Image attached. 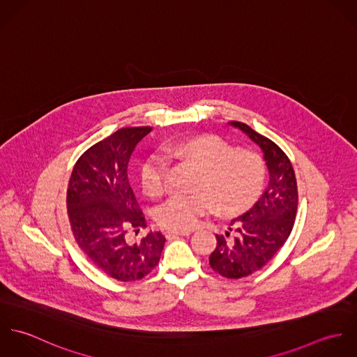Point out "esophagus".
Returning a JSON list of instances; mask_svg holds the SVG:
<instances>
[{
    "instance_id": "esophagus-1",
    "label": "esophagus",
    "mask_w": 357,
    "mask_h": 357,
    "mask_svg": "<svg viewBox=\"0 0 357 357\" xmlns=\"http://www.w3.org/2000/svg\"><path fill=\"white\" fill-rule=\"evenodd\" d=\"M192 231L191 229H183V231H167L165 235L167 239H176L178 236H187L190 235Z\"/></svg>"
}]
</instances>
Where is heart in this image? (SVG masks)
<instances>
[{
  "mask_svg": "<svg viewBox=\"0 0 357 357\" xmlns=\"http://www.w3.org/2000/svg\"><path fill=\"white\" fill-rule=\"evenodd\" d=\"M165 156L151 155L142 166L144 191L158 197L166 188L169 162L176 159L199 170L195 191L199 194L173 195L159 204L153 218L162 228L190 229L214 207L220 214H234L252 204L264 181V162L258 153L235 150L225 140L199 135L167 144Z\"/></svg>",
  "mask_w": 357,
  "mask_h": 357,
  "instance_id": "1",
  "label": "heart"
}]
</instances>
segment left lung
<instances>
[{"label": "left lung", "mask_w": 357, "mask_h": 357, "mask_svg": "<svg viewBox=\"0 0 357 357\" xmlns=\"http://www.w3.org/2000/svg\"><path fill=\"white\" fill-rule=\"evenodd\" d=\"M261 149L269 183L246 213L232 218L224 235H215L217 246L208 257L213 271L228 279L249 276L261 269L284 245L294 225L298 191L294 169L287 155L250 126L232 121Z\"/></svg>", "instance_id": "1"}]
</instances>
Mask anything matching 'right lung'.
<instances>
[{"label":"right lung","instance_id":"right-lung-1","mask_svg":"<svg viewBox=\"0 0 357 357\" xmlns=\"http://www.w3.org/2000/svg\"><path fill=\"white\" fill-rule=\"evenodd\" d=\"M153 128H123L96 143L77 160L67 188V214L78 248L119 282L143 279L158 265L165 245L160 232H147L137 243L128 232L147 227L128 177L139 142Z\"/></svg>","mask_w":357,"mask_h":357}]
</instances>
